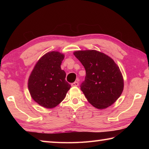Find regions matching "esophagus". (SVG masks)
<instances>
[{
  "instance_id": "34e87169",
  "label": "esophagus",
  "mask_w": 149,
  "mask_h": 149,
  "mask_svg": "<svg viewBox=\"0 0 149 149\" xmlns=\"http://www.w3.org/2000/svg\"><path fill=\"white\" fill-rule=\"evenodd\" d=\"M71 86H79V83L77 81H75V82H74V83L71 84Z\"/></svg>"
}]
</instances>
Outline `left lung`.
I'll return each instance as SVG.
<instances>
[{
	"label": "left lung",
	"mask_w": 149,
	"mask_h": 149,
	"mask_svg": "<svg viewBox=\"0 0 149 149\" xmlns=\"http://www.w3.org/2000/svg\"><path fill=\"white\" fill-rule=\"evenodd\" d=\"M74 54L86 70L81 90L91 105L97 109L111 106L123 91V79L115 61L94 50L75 51Z\"/></svg>",
	"instance_id": "1"
}]
</instances>
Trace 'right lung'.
<instances>
[{
    "label": "right lung",
    "mask_w": 149,
    "mask_h": 149,
    "mask_svg": "<svg viewBox=\"0 0 149 149\" xmlns=\"http://www.w3.org/2000/svg\"><path fill=\"white\" fill-rule=\"evenodd\" d=\"M65 56L59 52L45 54L37 62L28 81L33 99L45 108H53L65 99L71 86L61 68Z\"/></svg>",
    "instance_id": "obj_1"
}]
</instances>
